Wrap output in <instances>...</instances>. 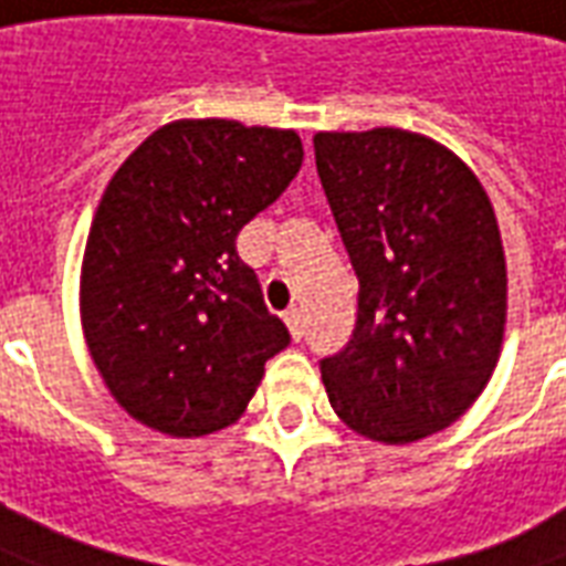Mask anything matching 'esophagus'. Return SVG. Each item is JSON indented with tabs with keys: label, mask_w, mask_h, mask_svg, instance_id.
<instances>
[{
	"label": "esophagus",
	"mask_w": 566,
	"mask_h": 566,
	"mask_svg": "<svg viewBox=\"0 0 566 566\" xmlns=\"http://www.w3.org/2000/svg\"><path fill=\"white\" fill-rule=\"evenodd\" d=\"M284 321H287V326H291V336H294L296 342H300V338L305 336V317H303V312H300V308H291V312L284 315Z\"/></svg>",
	"instance_id": "esophagus-1"
}]
</instances>
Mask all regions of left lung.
<instances>
[{"mask_svg":"<svg viewBox=\"0 0 566 566\" xmlns=\"http://www.w3.org/2000/svg\"><path fill=\"white\" fill-rule=\"evenodd\" d=\"M315 165L357 272V324L321 359L333 411L371 441L459 420L501 354L506 270L483 186L450 149L401 128L321 132Z\"/></svg>","mask_w":566,"mask_h":566,"instance_id":"left-lung-1","label":"left lung"}]
</instances>
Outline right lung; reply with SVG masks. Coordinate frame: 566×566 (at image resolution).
<instances>
[{
	"label": "right lung",
	"instance_id": "right-lung-1",
	"mask_svg": "<svg viewBox=\"0 0 566 566\" xmlns=\"http://www.w3.org/2000/svg\"><path fill=\"white\" fill-rule=\"evenodd\" d=\"M300 167L294 132L182 119L113 174L83 254L81 315L104 384L134 420L174 438L219 432L291 345L237 233Z\"/></svg>",
	"mask_w": 566,
	"mask_h": 566
}]
</instances>
